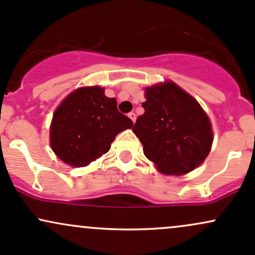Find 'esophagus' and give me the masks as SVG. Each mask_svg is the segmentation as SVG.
Listing matches in <instances>:
<instances>
[{"mask_svg": "<svg viewBox=\"0 0 255 255\" xmlns=\"http://www.w3.org/2000/svg\"><path fill=\"white\" fill-rule=\"evenodd\" d=\"M128 118H130L131 120H132L133 123L136 122V114H135V113H133V112H130V113L128 114Z\"/></svg>", "mask_w": 255, "mask_h": 255, "instance_id": "34e87169", "label": "esophagus"}]
</instances>
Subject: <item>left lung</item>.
I'll use <instances>...</instances> for the list:
<instances>
[{
	"label": "left lung",
	"instance_id": "left-lung-1",
	"mask_svg": "<svg viewBox=\"0 0 255 255\" xmlns=\"http://www.w3.org/2000/svg\"><path fill=\"white\" fill-rule=\"evenodd\" d=\"M145 99L132 128L144 155L165 174L181 176L202 164L213 133L199 102L172 82L147 88Z\"/></svg>",
	"mask_w": 255,
	"mask_h": 255
}]
</instances>
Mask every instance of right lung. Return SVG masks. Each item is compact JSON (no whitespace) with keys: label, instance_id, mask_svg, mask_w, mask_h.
<instances>
[{"label":"right lung","instance_id":"obj_1","mask_svg":"<svg viewBox=\"0 0 255 255\" xmlns=\"http://www.w3.org/2000/svg\"><path fill=\"white\" fill-rule=\"evenodd\" d=\"M132 125V120L118 111L116 99L105 96L102 88H81L54 113L51 149L66 164L83 167L107 153L116 136Z\"/></svg>","mask_w":255,"mask_h":255}]
</instances>
